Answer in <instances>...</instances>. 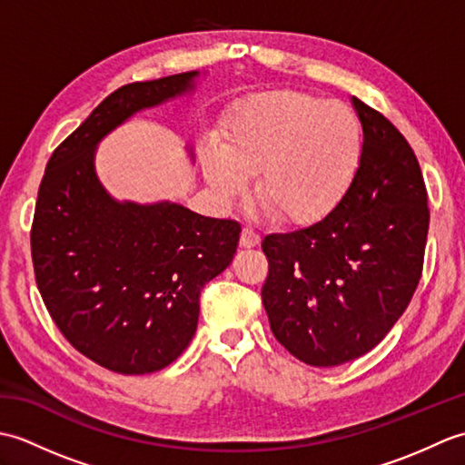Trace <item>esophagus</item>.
Returning a JSON list of instances; mask_svg holds the SVG:
<instances>
[{
  "instance_id": "obj_1",
  "label": "esophagus",
  "mask_w": 465,
  "mask_h": 465,
  "mask_svg": "<svg viewBox=\"0 0 465 465\" xmlns=\"http://www.w3.org/2000/svg\"><path fill=\"white\" fill-rule=\"evenodd\" d=\"M260 242H262L260 233H255L252 227H243L242 235H240L242 248H255V245H260Z\"/></svg>"
}]
</instances>
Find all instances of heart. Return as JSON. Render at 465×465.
I'll return each instance as SVG.
<instances>
[{
    "instance_id": "obj_1",
    "label": "heart",
    "mask_w": 465,
    "mask_h": 465,
    "mask_svg": "<svg viewBox=\"0 0 465 465\" xmlns=\"http://www.w3.org/2000/svg\"><path fill=\"white\" fill-rule=\"evenodd\" d=\"M363 134L341 102L303 92H280L245 102L227 124L220 152L203 155L205 180L223 202L245 192L275 220L312 225L341 203L358 175Z\"/></svg>"
}]
</instances>
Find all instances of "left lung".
Segmentation results:
<instances>
[{
  "instance_id": "1",
  "label": "left lung",
  "mask_w": 465,
  "mask_h": 465,
  "mask_svg": "<svg viewBox=\"0 0 465 465\" xmlns=\"http://www.w3.org/2000/svg\"><path fill=\"white\" fill-rule=\"evenodd\" d=\"M363 130L358 175L322 222L262 242V302L285 350L315 368L378 345L416 292L430 210L418 157L383 114L353 97Z\"/></svg>"
}]
</instances>
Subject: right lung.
<instances>
[{"mask_svg":"<svg viewBox=\"0 0 465 465\" xmlns=\"http://www.w3.org/2000/svg\"><path fill=\"white\" fill-rule=\"evenodd\" d=\"M197 72L127 84L55 147L32 223L37 290L57 330L102 368L142 375L190 345L203 285L232 263L242 227L183 205L115 202L95 145L135 112L182 95Z\"/></svg>","mask_w":465,"mask_h":465,"instance_id":"obj_1","label":"right lung"}]
</instances>
